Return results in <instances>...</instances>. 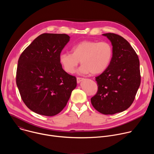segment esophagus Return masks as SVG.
<instances>
[{"label": "esophagus", "instance_id": "34e87169", "mask_svg": "<svg viewBox=\"0 0 154 154\" xmlns=\"http://www.w3.org/2000/svg\"><path fill=\"white\" fill-rule=\"evenodd\" d=\"M83 79H83V78H82V77H77V82L78 83H80V82H82Z\"/></svg>", "mask_w": 154, "mask_h": 154}]
</instances>
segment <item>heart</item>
<instances>
[{
    "label": "heart",
    "mask_w": 154,
    "mask_h": 154,
    "mask_svg": "<svg viewBox=\"0 0 154 154\" xmlns=\"http://www.w3.org/2000/svg\"><path fill=\"white\" fill-rule=\"evenodd\" d=\"M71 52L62 53L59 57L63 68L68 73H73L80 61V72L101 74L108 68L113 55V47L107 41H83L73 46Z\"/></svg>",
    "instance_id": "heart-1"
}]
</instances>
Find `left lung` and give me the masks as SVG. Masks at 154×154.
I'll return each mask as SVG.
<instances>
[{"instance_id": "8db88e82", "label": "left lung", "mask_w": 154, "mask_h": 154, "mask_svg": "<svg viewBox=\"0 0 154 154\" xmlns=\"http://www.w3.org/2000/svg\"><path fill=\"white\" fill-rule=\"evenodd\" d=\"M112 42L113 55L105 71L96 77L97 93L91 102L103 115L122 112L132 104L141 83L140 61L135 50L121 36L103 34Z\"/></svg>"}]
</instances>
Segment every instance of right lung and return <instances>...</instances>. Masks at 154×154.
Listing matches in <instances>:
<instances>
[{
	"label": "right lung",
	"mask_w": 154,
	"mask_h": 154,
	"mask_svg": "<svg viewBox=\"0 0 154 154\" xmlns=\"http://www.w3.org/2000/svg\"><path fill=\"white\" fill-rule=\"evenodd\" d=\"M69 38L66 34H41L19 58L16 85L24 103L37 114H58L77 86L76 77L65 72L59 60Z\"/></svg>",
	"instance_id": "1"
}]
</instances>
